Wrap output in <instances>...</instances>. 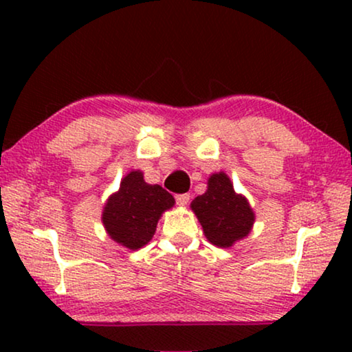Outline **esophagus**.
Returning <instances> with one entry per match:
<instances>
[{
  "instance_id": "1",
  "label": "esophagus",
  "mask_w": 352,
  "mask_h": 352,
  "mask_svg": "<svg viewBox=\"0 0 352 352\" xmlns=\"http://www.w3.org/2000/svg\"><path fill=\"white\" fill-rule=\"evenodd\" d=\"M175 199H176V204H177V205L184 206V205L189 204L190 195H189V194H177V195H175Z\"/></svg>"
}]
</instances>
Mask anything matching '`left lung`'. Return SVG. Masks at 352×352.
I'll return each instance as SVG.
<instances>
[{
	"label": "left lung",
	"mask_w": 352,
	"mask_h": 352,
	"mask_svg": "<svg viewBox=\"0 0 352 352\" xmlns=\"http://www.w3.org/2000/svg\"><path fill=\"white\" fill-rule=\"evenodd\" d=\"M192 210L204 228L205 237L216 247L228 248L247 237L252 230L254 213L245 197L235 194L224 173L208 179V190L192 201Z\"/></svg>",
	"instance_id": "obj_1"
}]
</instances>
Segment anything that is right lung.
<instances>
[{"label":"right lung","instance_id":"right-lung-1","mask_svg":"<svg viewBox=\"0 0 352 352\" xmlns=\"http://www.w3.org/2000/svg\"><path fill=\"white\" fill-rule=\"evenodd\" d=\"M173 205L170 192L158 184H147L141 171H131L105 204L102 223L115 242L138 250L151 242L162 213Z\"/></svg>","mask_w":352,"mask_h":352}]
</instances>
